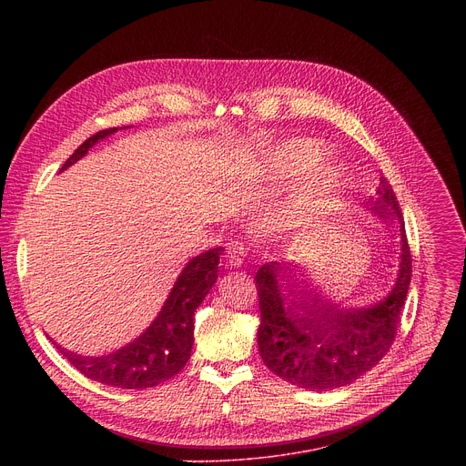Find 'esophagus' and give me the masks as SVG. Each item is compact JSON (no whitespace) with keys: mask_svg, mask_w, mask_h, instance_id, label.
<instances>
[{"mask_svg":"<svg viewBox=\"0 0 466 466\" xmlns=\"http://www.w3.org/2000/svg\"><path fill=\"white\" fill-rule=\"evenodd\" d=\"M227 256L230 265H234V268H241L248 256V245L245 241H230L227 247Z\"/></svg>","mask_w":466,"mask_h":466,"instance_id":"34e87169","label":"esophagus"}]
</instances>
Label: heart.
<instances>
[{"label": "heart", "mask_w": 466, "mask_h": 466, "mask_svg": "<svg viewBox=\"0 0 466 466\" xmlns=\"http://www.w3.org/2000/svg\"><path fill=\"white\" fill-rule=\"evenodd\" d=\"M324 155V149L309 140L282 142L268 153V164L277 173H297L311 167ZM341 180V167L334 162H322L311 169V187L315 193H329Z\"/></svg>", "instance_id": "1"}]
</instances>
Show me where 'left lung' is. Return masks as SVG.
<instances>
[{"label": "left lung", "instance_id": "left-lung-1", "mask_svg": "<svg viewBox=\"0 0 466 466\" xmlns=\"http://www.w3.org/2000/svg\"><path fill=\"white\" fill-rule=\"evenodd\" d=\"M365 208L400 239L392 289L369 306L331 300L300 263L269 261L256 273L261 322L258 349L271 372L309 390L338 389L369 372L389 352L411 282V254L394 191L380 177Z\"/></svg>", "mask_w": 466, "mask_h": 466}]
</instances>
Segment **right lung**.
<instances>
[{
	"label": "right lung",
	"instance_id": "add662e5",
	"mask_svg": "<svg viewBox=\"0 0 466 466\" xmlns=\"http://www.w3.org/2000/svg\"><path fill=\"white\" fill-rule=\"evenodd\" d=\"M123 128V127H121ZM117 128L99 130L64 162L60 171L81 160L99 140ZM223 247L191 258L173 284L162 309L146 331L128 345L106 356H83L56 345L60 354L86 378L119 389H147L178 374L189 360L193 347V317L219 277ZM53 341V339H51Z\"/></svg>",
	"mask_w": 466,
	"mask_h": 466
}]
</instances>
